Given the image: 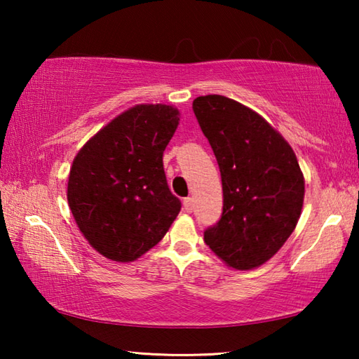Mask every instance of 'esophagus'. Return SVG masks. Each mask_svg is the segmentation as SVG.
<instances>
[{"instance_id":"1","label":"esophagus","mask_w":359,"mask_h":359,"mask_svg":"<svg viewBox=\"0 0 359 359\" xmlns=\"http://www.w3.org/2000/svg\"><path fill=\"white\" fill-rule=\"evenodd\" d=\"M184 209H185V212L193 210V198H185L184 199Z\"/></svg>"}]
</instances>
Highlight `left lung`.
<instances>
[{
	"label": "left lung",
	"instance_id": "obj_1",
	"mask_svg": "<svg viewBox=\"0 0 359 359\" xmlns=\"http://www.w3.org/2000/svg\"><path fill=\"white\" fill-rule=\"evenodd\" d=\"M223 187L222 218L204 231L218 258L255 269L280 250L304 203V175L290 144L252 109L222 95L193 101Z\"/></svg>",
	"mask_w": 359,
	"mask_h": 359
}]
</instances>
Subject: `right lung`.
Wrapping results in <instances>:
<instances>
[{"label": "right lung", "instance_id": "1", "mask_svg": "<svg viewBox=\"0 0 359 359\" xmlns=\"http://www.w3.org/2000/svg\"><path fill=\"white\" fill-rule=\"evenodd\" d=\"M166 104H137L79 150L68 204L83 238L102 257L128 263L168 233L180 212L163 168V151L179 125Z\"/></svg>", "mask_w": 359, "mask_h": 359}]
</instances>
